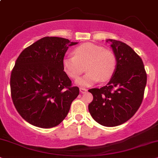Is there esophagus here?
<instances>
[{
  "instance_id": "esophagus-1",
  "label": "esophagus",
  "mask_w": 158,
  "mask_h": 158,
  "mask_svg": "<svg viewBox=\"0 0 158 158\" xmlns=\"http://www.w3.org/2000/svg\"><path fill=\"white\" fill-rule=\"evenodd\" d=\"M79 90H80L81 93H85L87 91V89H86L85 88H83V87H81V88H79Z\"/></svg>"
}]
</instances>
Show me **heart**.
Instances as JSON below:
<instances>
[{
    "label": "heart",
    "instance_id": "obj_1",
    "mask_svg": "<svg viewBox=\"0 0 158 158\" xmlns=\"http://www.w3.org/2000/svg\"><path fill=\"white\" fill-rule=\"evenodd\" d=\"M74 56L63 60V68L70 78L76 79L85 71L83 77L76 80L80 87H90L99 80L106 81L113 77L117 69V57L113 52L93 44H85L75 48Z\"/></svg>",
    "mask_w": 158,
    "mask_h": 158
}]
</instances>
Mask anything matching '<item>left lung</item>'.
Returning a JSON list of instances; mask_svg holds the SVG:
<instances>
[{
    "mask_svg": "<svg viewBox=\"0 0 158 158\" xmlns=\"http://www.w3.org/2000/svg\"><path fill=\"white\" fill-rule=\"evenodd\" d=\"M117 57V69L101 88L89 89L93 95L88 106L92 117L101 125L114 127L130 119L142 102L147 85L142 60L126 44L107 39Z\"/></svg>",
    "mask_w": 158,
    "mask_h": 158,
    "instance_id": "8db88e82",
    "label": "left lung"
}]
</instances>
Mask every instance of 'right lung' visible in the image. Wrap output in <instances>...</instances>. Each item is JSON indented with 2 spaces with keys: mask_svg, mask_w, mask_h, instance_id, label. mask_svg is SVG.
I'll use <instances>...</instances> for the list:
<instances>
[{
  "mask_svg": "<svg viewBox=\"0 0 158 158\" xmlns=\"http://www.w3.org/2000/svg\"><path fill=\"white\" fill-rule=\"evenodd\" d=\"M77 44L63 38L44 37L18 57L11 74V98L27 123L50 128L65 118L79 89L71 86L63 60L70 46Z\"/></svg>",
  "mask_w": 158,
  "mask_h": 158,
  "instance_id": "obj_1",
  "label": "right lung"
}]
</instances>
